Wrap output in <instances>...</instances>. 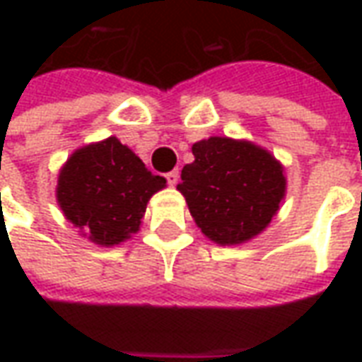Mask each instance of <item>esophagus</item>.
<instances>
[{
  "instance_id": "obj_1",
  "label": "esophagus",
  "mask_w": 362,
  "mask_h": 362,
  "mask_svg": "<svg viewBox=\"0 0 362 362\" xmlns=\"http://www.w3.org/2000/svg\"><path fill=\"white\" fill-rule=\"evenodd\" d=\"M178 178H180V173H178L176 168L166 174V180H168V184H170V186H176V184H178Z\"/></svg>"
}]
</instances>
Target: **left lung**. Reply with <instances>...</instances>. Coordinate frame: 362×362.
<instances>
[{"instance_id":"8db88e82","label":"left lung","mask_w":362,"mask_h":362,"mask_svg":"<svg viewBox=\"0 0 362 362\" xmlns=\"http://www.w3.org/2000/svg\"><path fill=\"white\" fill-rule=\"evenodd\" d=\"M176 186L209 240L236 246L264 233L287 194L285 168L256 143L213 135L192 145Z\"/></svg>"}]
</instances>
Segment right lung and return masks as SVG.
Returning <instances> with one entry per match:
<instances>
[{
	"instance_id": "add662e5",
	"label": "right lung",
	"mask_w": 362,
	"mask_h": 362,
	"mask_svg": "<svg viewBox=\"0 0 362 362\" xmlns=\"http://www.w3.org/2000/svg\"><path fill=\"white\" fill-rule=\"evenodd\" d=\"M166 186L118 137L89 143L59 168L56 199L66 219L98 246L132 238L147 204Z\"/></svg>"
}]
</instances>
